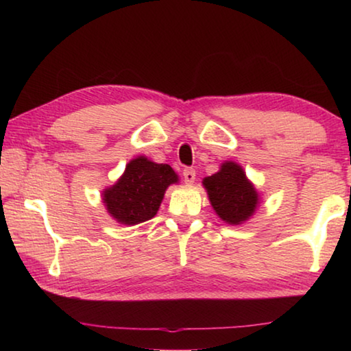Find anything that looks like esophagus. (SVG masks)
Masks as SVG:
<instances>
[{"instance_id":"1","label":"esophagus","mask_w":351,"mask_h":351,"mask_svg":"<svg viewBox=\"0 0 351 351\" xmlns=\"http://www.w3.org/2000/svg\"><path fill=\"white\" fill-rule=\"evenodd\" d=\"M182 176H184V181L187 184H192L195 181V178H197V173H195L193 169H184Z\"/></svg>"}]
</instances>
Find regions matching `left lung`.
<instances>
[{"label": "left lung", "mask_w": 351, "mask_h": 351, "mask_svg": "<svg viewBox=\"0 0 351 351\" xmlns=\"http://www.w3.org/2000/svg\"><path fill=\"white\" fill-rule=\"evenodd\" d=\"M204 187L212 207L226 223L240 224L252 215L258 203L257 192L245 171L235 162H226L218 173L207 176Z\"/></svg>", "instance_id": "1"}]
</instances>
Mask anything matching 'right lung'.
Segmentation results:
<instances>
[{
  "label": "right lung",
  "mask_w": 351,
  "mask_h": 351,
  "mask_svg": "<svg viewBox=\"0 0 351 351\" xmlns=\"http://www.w3.org/2000/svg\"><path fill=\"white\" fill-rule=\"evenodd\" d=\"M178 181L169 164H156L139 156L130 161L125 173L104 192L106 210L122 224H139L153 218L165 189Z\"/></svg>",
  "instance_id": "right-lung-1"
}]
</instances>
